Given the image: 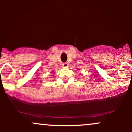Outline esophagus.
Segmentation results:
<instances>
[{"instance_id":"1","label":"esophagus","mask_w":132,"mask_h":132,"mask_svg":"<svg viewBox=\"0 0 132 132\" xmlns=\"http://www.w3.org/2000/svg\"><path fill=\"white\" fill-rule=\"evenodd\" d=\"M63 66L64 68H67L68 66V63H64L63 64Z\"/></svg>"}]
</instances>
